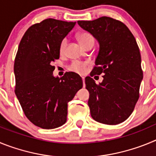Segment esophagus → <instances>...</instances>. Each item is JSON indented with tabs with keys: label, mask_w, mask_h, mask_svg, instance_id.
<instances>
[{
	"label": "esophagus",
	"mask_w": 156,
	"mask_h": 156,
	"mask_svg": "<svg viewBox=\"0 0 156 156\" xmlns=\"http://www.w3.org/2000/svg\"><path fill=\"white\" fill-rule=\"evenodd\" d=\"M82 80H83V87H85V80H84V77H82Z\"/></svg>",
	"instance_id": "34e87169"
}]
</instances>
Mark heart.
Instances as JSON below:
<instances>
[{
	"instance_id": "1",
	"label": "heart",
	"mask_w": 156,
	"mask_h": 156,
	"mask_svg": "<svg viewBox=\"0 0 156 156\" xmlns=\"http://www.w3.org/2000/svg\"><path fill=\"white\" fill-rule=\"evenodd\" d=\"M78 40L80 42L81 45L83 47L86 46L87 44L93 43L94 44V38L90 34L88 33H80L77 36ZM67 46V39L64 38L62 40L60 45H59V51L60 53L63 54L66 51V48ZM87 63L84 62H79V61H74L69 65V69L72 72H74L78 74H83L87 71Z\"/></svg>"
}]
</instances>
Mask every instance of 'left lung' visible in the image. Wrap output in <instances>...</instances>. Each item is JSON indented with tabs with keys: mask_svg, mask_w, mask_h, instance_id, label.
I'll use <instances>...</instances> for the list:
<instances>
[{
	"mask_svg": "<svg viewBox=\"0 0 156 156\" xmlns=\"http://www.w3.org/2000/svg\"><path fill=\"white\" fill-rule=\"evenodd\" d=\"M77 23L91 34L100 46L90 76L103 74L102 82L97 84L91 77L85 78L90 115L103 124L124 122L138 101L143 78L136 40L124 23L112 18L102 16Z\"/></svg>",
	"mask_w": 156,
	"mask_h": 156,
	"instance_id": "8db88e82",
	"label": "left lung"
}]
</instances>
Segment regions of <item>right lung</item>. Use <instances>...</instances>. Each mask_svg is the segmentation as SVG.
<instances>
[{
  "label": "right lung",
  "instance_id": "obj_1",
  "mask_svg": "<svg viewBox=\"0 0 156 156\" xmlns=\"http://www.w3.org/2000/svg\"><path fill=\"white\" fill-rule=\"evenodd\" d=\"M75 24L44 19L32 25L19 45L14 64L15 93L27 119L43 129L66 123L68 102L83 87L82 78L73 72L61 78L53 76L52 64L60 56V43Z\"/></svg>",
  "mask_w": 156,
  "mask_h": 156
}]
</instances>
